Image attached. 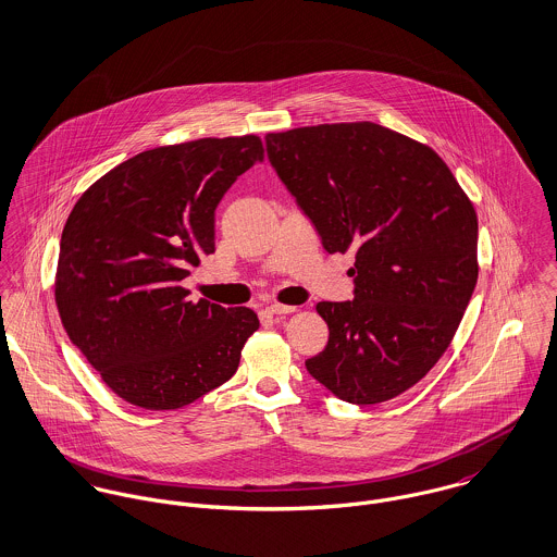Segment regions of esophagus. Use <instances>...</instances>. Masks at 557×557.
I'll use <instances>...</instances> for the list:
<instances>
[{
  "label": "esophagus",
  "mask_w": 557,
  "mask_h": 557,
  "mask_svg": "<svg viewBox=\"0 0 557 557\" xmlns=\"http://www.w3.org/2000/svg\"><path fill=\"white\" fill-rule=\"evenodd\" d=\"M298 307H289V305H270L268 307V313L270 315H276V318H283V315H292L296 313Z\"/></svg>",
  "instance_id": "1"
}]
</instances>
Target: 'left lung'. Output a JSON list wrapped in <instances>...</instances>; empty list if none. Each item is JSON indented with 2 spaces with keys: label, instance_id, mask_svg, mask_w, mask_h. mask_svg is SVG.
Returning <instances> with one entry per match:
<instances>
[{
  "label": "left lung",
  "instance_id": "1",
  "mask_svg": "<svg viewBox=\"0 0 557 557\" xmlns=\"http://www.w3.org/2000/svg\"><path fill=\"white\" fill-rule=\"evenodd\" d=\"M278 177L327 252H356L354 300L319 302L327 345L307 371L334 397L375 405L448 349L478 281V219L429 146L373 122L265 135Z\"/></svg>",
  "mask_w": 557,
  "mask_h": 557
}]
</instances>
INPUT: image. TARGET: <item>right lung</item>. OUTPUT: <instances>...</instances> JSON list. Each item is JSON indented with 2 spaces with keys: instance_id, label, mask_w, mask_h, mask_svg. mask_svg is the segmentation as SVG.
Returning a JSON list of instances; mask_svg holds the SVG:
<instances>
[{
  "instance_id": "1",
  "label": "right lung",
  "mask_w": 557,
  "mask_h": 557,
  "mask_svg": "<svg viewBox=\"0 0 557 557\" xmlns=\"http://www.w3.org/2000/svg\"><path fill=\"white\" fill-rule=\"evenodd\" d=\"M263 160L257 135L146 150L96 180L60 242L64 330L117 397L177 409L238 371L255 311L188 300L182 281L214 252V210Z\"/></svg>"
}]
</instances>
